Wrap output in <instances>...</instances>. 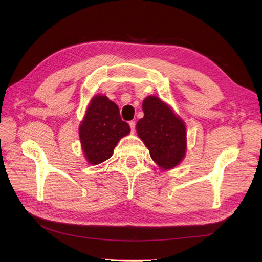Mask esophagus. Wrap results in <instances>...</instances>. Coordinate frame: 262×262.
Listing matches in <instances>:
<instances>
[{
  "instance_id": "1",
  "label": "esophagus",
  "mask_w": 262,
  "mask_h": 262,
  "mask_svg": "<svg viewBox=\"0 0 262 262\" xmlns=\"http://www.w3.org/2000/svg\"><path fill=\"white\" fill-rule=\"evenodd\" d=\"M129 126H130L132 133H134V132H135V128H136V123H135V121H130V122H129Z\"/></svg>"
}]
</instances>
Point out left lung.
Here are the masks:
<instances>
[{"instance_id": "8db88e82", "label": "left lung", "mask_w": 262, "mask_h": 262, "mask_svg": "<svg viewBox=\"0 0 262 262\" xmlns=\"http://www.w3.org/2000/svg\"><path fill=\"white\" fill-rule=\"evenodd\" d=\"M144 116L137 123V134L152 160L163 168L177 166L186 153V126L169 106L156 96L142 103Z\"/></svg>"}]
</instances>
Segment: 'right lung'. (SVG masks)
<instances>
[{"instance_id":"add662e5","label":"right lung","mask_w":262,"mask_h":262,"mask_svg":"<svg viewBox=\"0 0 262 262\" xmlns=\"http://www.w3.org/2000/svg\"><path fill=\"white\" fill-rule=\"evenodd\" d=\"M130 132L119 106L105 96H95L80 126L82 149L89 163L97 165L112 157L118 141Z\"/></svg>"}]
</instances>
